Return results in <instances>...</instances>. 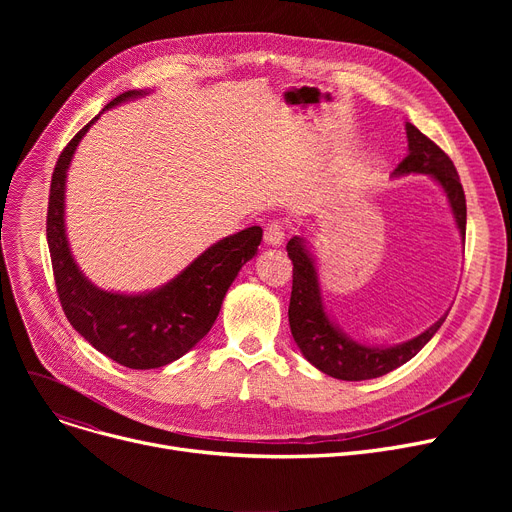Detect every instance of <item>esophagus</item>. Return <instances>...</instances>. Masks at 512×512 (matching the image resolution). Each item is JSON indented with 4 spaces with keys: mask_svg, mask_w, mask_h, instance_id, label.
I'll list each match as a JSON object with an SVG mask.
<instances>
[{
    "mask_svg": "<svg viewBox=\"0 0 512 512\" xmlns=\"http://www.w3.org/2000/svg\"><path fill=\"white\" fill-rule=\"evenodd\" d=\"M286 238V232H284V226L280 222H270L265 226V232H263V240L267 242L270 247H280L282 242Z\"/></svg>",
    "mask_w": 512,
    "mask_h": 512,
    "instance_id": "34e87169",
    "label": "esophagus"
}]
</instances>
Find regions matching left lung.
Returning <instances> with one entry per match:
<instances>
[{"mask_svg": "<svg viewBox=\"0 0 512 512\" xmlns=\"http://www.w3.org/2000/svg\"><path fill=\"white\" fill-rule=\"evenodd\" d=\"M409 155L400 161L394 176L407 174H427L432 176L448 197L454 222L465 240L467 228V203L463 184L456 174L452 159L425 134L407 122ZM288 257L292 261V294L288 307V321L294 342L301 348L305 359L319 371L332 375L336 380L361 382L373 380L390 373L392 369L411 361L421 348L432 340L440 330L448 313H444L434 326H429L419 336L394 344V346H367L346 336L330 319L321 286L317 276L315 259L307 247L303 236H292L286 245Z\"/></svg>", "mask_w": 512, "mask_h": 512, "instance_id": "1", "label": "left lung"}]
</instances>
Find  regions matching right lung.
Masks as SVG:
<instances>
[{"instance_id":"add662e5","label":"right lung","mask_w":512,"mask_h":512,"mask_svg":"<svg viewBox=\"0 0 512 512\" xmlns=\"http://www.w3.org/2000/svg\"><path fill=\"white\" fill-rule=\"evenodd\" d=\"M141 95L147 91H126L107 103L105 110ZM99 116L76 132L51 176L47 245L53 278L72 328L99 353L130 369L164 367L191 351L211 330L240 267L255 257L263 230L251 226L218 240L176 278L151 292L120 294L97 288L78 270L70 253L64 193L72 155Z\"/></svg>"}]
</instances>
